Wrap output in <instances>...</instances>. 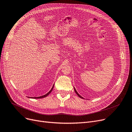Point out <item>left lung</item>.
<instances>
[{"label":"left lung","instance_id":"1","mask_svg":"<svg viewBox=\"0 0 132 132\" xmlns=\"http://www.w3.org/2000/svg\"><path fill=\"white\" fill-rule=\"evenodd\" d=\"M74 88V90H75V92H76V94H77V95H78V96H79V97H80V98H82V97L81 96H80V95H79V94H78V93L77 92V90H76L75 88Z\"/></svg>","mask_w":132,"mask_h":132}]
</instances>
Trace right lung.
<instances>
[{
  "label": "right lung",
  "mask_w": 132,
  "mask_h": 132,
  "mask_svg": "<svg viewBox=\"0 0 132 132\" xmlns=\"http://www.w3.org/2000/svg\"><path fill=\"white\" fill-rule=\"evenodd\" d=\"M53 87H54V85L53 86V87H52V89H51L47 93V94H46L45 95H42V96H39V97H32V98H31L30 97V98H33V99H40V98H45V97H46V96H47L48 94H50V93L51 92H52V90H53ZM30 98V97H29Z\"/></svg>",
  "instance_id": "obj_1"
}]
</instances>
